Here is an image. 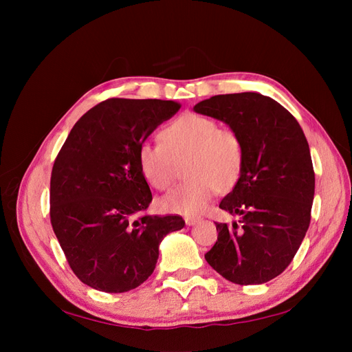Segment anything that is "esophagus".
Masks as SVG:
<instances>
[{
	"instance_id": "34e87169",
	"label": "esophagus",
	"mask_w": 352,
	"mask_h": 352,
	"mask_svg": "<svg viewBox=\"0 0 352 352\" xmlns=\"http://www.w3.org/2000/svg\"><path fill=\"white\" fill-rule=\"evenodd\" d=\"M199 221V219L198 217H185V223L188 226H194V225H197V223Z\"/></svg>"
}]
</instances>
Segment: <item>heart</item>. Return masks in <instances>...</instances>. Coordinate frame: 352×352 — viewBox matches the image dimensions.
Returning <instances> with one entry per match:
<instances>
[{"label":"heart","instance_id":"1","mask_svg":"<svg viewBox=\"0 0 352 352\" xmlns=\"http://www.w3.org/2000/svg\"><path fill=\"white\" fill-rule=\"evenodd\" d=\"M162 142L146 141L138 148V167L157 190L172 188L177 164H185V182L166 195L160 206L179 214L204 211L212 195L232 189L243 168V145L236 132L219 127L211 117L186 113L168 122Z\"/></svg>","mask_w":352,"mask_h":352}]
</instances>
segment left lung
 Listing matches in <instances>:
<instances>
[{"label": "left lung", "mask_w": 352, "mask_h": 352, "mask_svg": "<svg viewBox=\"0 0 352 352\" xmlns=\"http://www.w3.org/2000/svg\"><path fill=\"white\" fill-rule=\"evenodd\" d=\"M194 110L229 124L245 155L219 206L239 221L216 223L206 260L233 283L269 282L291 264L310 226L316 179L307 138L289 111L258 92L214 95Z\"/></svg>", "instance_id": "obj_1"}]
</instances>
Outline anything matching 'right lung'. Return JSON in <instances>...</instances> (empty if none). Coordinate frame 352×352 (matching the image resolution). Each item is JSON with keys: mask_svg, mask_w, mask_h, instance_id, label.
Wrapping results in <instances>:
<instances>
[{"mask_svg": "<svg viewBox=\"0 0 352 352\" xmlns=\"http://www.w3.org/2000/svg\"><path fill=\"white\" fill-rule=\"evenodd\" d=\"M180 104L110 98L73 126L52 166V230L78 279L94 289L127 292L153 274L158 245L185 226L177 214L148 216L150 186L138 148Z\"/></svg>", "mask_w": 352, "mask_h": 352, "instance_id": "right-lung-1", "label": "right lung"}]
</instances>
